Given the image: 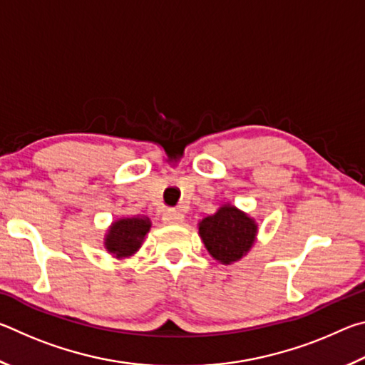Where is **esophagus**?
<instances>
[{
  "label": "esophagus",
  "mask_w": 365,
  "mask_h": 365,
  "mask_svg": "<svg viewBox=\"0 0 365 365\" xmlns=\"http://www.w3.org/2000/svg\"><path fill=\"white\" fill-rule=\"evenodd\" d=\"M163 220L165 225H180L183 224L185 215L180 211H175V209H169V211L163 215Z\"/></svg>",
  "instance_id": "esophagus-1"
}]
</instances>
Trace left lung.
I'll return each mask as SVG.
<instances>
[{
    "mask_svg": "<svg viewBox=\"0 0 365 365\" xmlns=\"http://www.w3.org/2000/svg\"><path fill=\"white\" fill-rule=\"evenodd\" d=\"M259 227L256 220L242 209L224 202L214 214L197 222V233L215 261L230 265L251 251Z\"/></svg>",
    "mask_w": 365,
    "mask_h": 365,
    "instance_id": "1",
    "label": "left lung"
}]
</instances>
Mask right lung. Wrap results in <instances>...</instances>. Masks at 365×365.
I'll return each instance as SVG.
<instances>
[{
  "label": "right lung",
  "instance_id": "obj_1",
  "mask_svg": "<svg viewBox=\"0 0 365 365\" xmlns=\"http://www.w3.org/2000/svg\"><path fill=\"white\" fill-rule=\"evenodd\" d=\"M151 227L146 215H123L115 219L104 235V250L115 259L132 257L145 243Z\"/></svg>",
  "mask_w": 365,
  "mask_h": 365
}]
</instances>
